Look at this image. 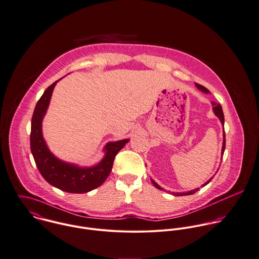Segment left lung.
Here are the masks:
<instances>
[{
    "label": "left lung",
    "mask_w": 259,
    "mask_h": 259,
    "mask_svg": "<svg viewBox=\"0 0 259 259\" xmlns=\"http://www.w3.org/2000/svg\"><path fill=\"white\" fill-rule=\"evenodd\" d=\"M196 87L200 90V91H202V92H204V93H209V90L208 89H206L205 87H203V85H201V84H199V83H196ZM212 105L214 106L213 107V111H214V113H215V115L220 119V121H221V123H222V125H223V127H224V114H223V110H222V107H221V105L220 104H217V103H215V102H212ZM225 146H226V136H225V131H224V133H223V146H222V154L224 153V151H225ZM213 180V178H211L208 182H206L204 185H203V187H205L206 185H208L211 181ZM151 182H152V184L154 185V187L155 188H157V189H159V190H162L154 181H152L151 180ZM199 191V189H195V190H193V191H191V192H187V193H177V194H175L174 193V195L175 196H189V195H193V194H195L196 192H198Z\"/></svg>",
    "instance_id": "8db88e82"
}]
</instances>
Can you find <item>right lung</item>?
<instances>
[{
  "mask_svg": "<svg viewBox=\"0 0 259 259\" xmlns=\"http://www.w3.org/2000/svg\"><path fill=\"white\" fill-rule=\"evenodd\" d=\"M58 80L49 85L38 100L31 121L30 146L36 166L51 186L73 194L88 193L100 187L109 177L115 156L129 139L109 142L104 150L105 156L97 165L79 167L56 158L48 149L42 136V119L47 111L53 89Z\"/></svg>",
  "mask_w": 259,
  "mask_h": 259,
  "instance_id": "1",
  "label": "right lung"
}]
</instances>
